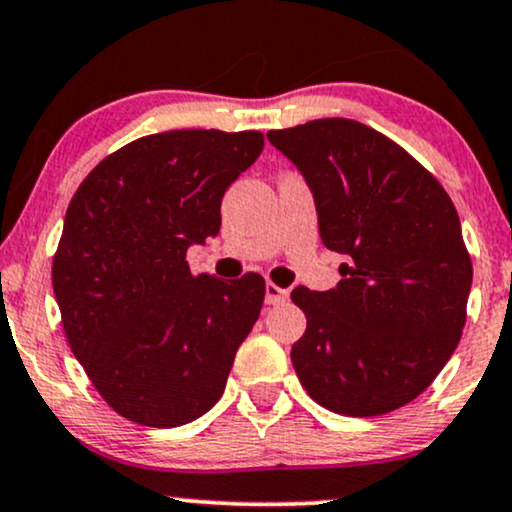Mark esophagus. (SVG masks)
<instances>
[{
  "label": "esophagus",
  "mask_w": 512,
  "mask_h": 512,
  "mask_svg": "<svg viewBox=\"0 0 512 512\" xmlns=\"http://www.w3.org/2000/svg\"><path fill=\"white\" fill-rule=\"evenodd\" d=\"M288 300V291L286 288H279L274 286V283H267V288H264V303L267 305H281Z\"/></svg>",
  "instance_id": "34e87169"
}]
</instances>
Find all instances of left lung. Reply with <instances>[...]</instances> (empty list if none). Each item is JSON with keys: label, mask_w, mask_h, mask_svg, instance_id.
I'll return each instance as SVG.
<instances>
[{"label": "left lung", "mask_w": 512, "mask_h": 512, "mask_svg": "<svg viewBox=\"0 0 512 512\" xmlns=\"http://www.w3.org/2000/svg\"><path fill=\"white\" fill-rule=\"evenodd\" d=\"M267 138L310 186L322 243L346 257L336 288L291 293L307 317L291 350L300 384L338 415L403 408L465 326L472 262L451 197L365 123L317 119Z\"/></svg>", "instance_id": "obj_1"}]
</instances>
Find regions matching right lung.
I'll use <instances>...</instances> for the list:
<instances>
[{"mask_svg":"<svg viewBox=\"0 0 512 512\" xmlns=\"http://www.w3.org/2000/svg\"><path fill=\"white\" fill-rule=\"evenodd\" d=\"M257 131H166L121 147L66 209L52 286L66 338L126 420L181 427L214 408L264 303V279L193 276L221 197L255 164Z\"/></svg>","mask_w":512,"mask_h":512,"instance_id":"1","label":"right lung"}]
</instances>
